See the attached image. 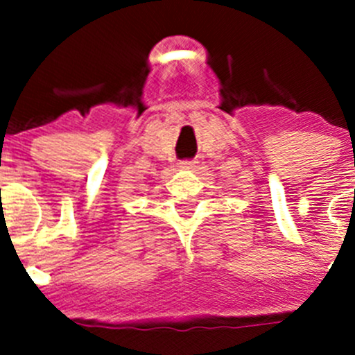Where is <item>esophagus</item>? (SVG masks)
I'll return each mask as SVG.
<instances>
[{
  "instance_id": "obj_1",
  "label": "esophagus",
  "mask_w": 355,
  "mask_h": 355,
  "mask_svg": "<svg viewBox=\"0 0 355 355\" xmlns=\"http://www.w3.org/2000/svg\"><path fill=\"white\" fill-rule=\"evenodd\" d=\"M198 163L199 161H196V159H184V161H180V168H196L198 166Z\"/></svg>"
}]
</instances>
